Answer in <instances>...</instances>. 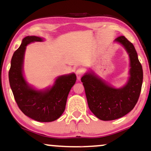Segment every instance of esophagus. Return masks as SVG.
<instances>
[{
  "label": "esophagus",
  "mask_w": 151,
  "mask_h": 151,
  "mask_svg": "<svg viewBox=\"0 0 151 151\" xmlns=\"http://www.w3.org/2000/svg\"><path fill=\"white\" fill-rule=\"evenodd\" d=\"M83 74V72L81 69H78V70L76 71V75H77V78L78 80H80L81 77H82Z\"/></svg>",
  "instance_id": "esophagus-1"
}]
</instances>
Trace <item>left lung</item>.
Here are the masks:
<instances>
[{
    "label": "left lung",
    "instance_id": "obj_1",
    "mask_svg": "<svg viewBox=\"0 0 151 151\" xmlns=\"http://www.w3.org/2000/svg\"><path fill=\"white\" fill-rule=\"evenodd\" d=\"M114 42L124 48L129 58V77L124 86H112L91 69L81 79L88 108L96 117L103 121L119 119L132 111L139 100L143 83L142 66L134 45L124 36H119Z\"/></svg>",
    "mask_w": 151,
    "mask_h": 151
}]
</instances>
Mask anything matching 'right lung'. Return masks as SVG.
Segmentation results:
<instances>
[{
  "instance_id": "right-lung-1",
  "label": "right lung",
  "mask_w": 151,
  "mask_h": 151,
  "mask_svg": "<svg viewBox=\"0 0 151 151\" xmlns=\"http://www.w3.org/2000/svg\"><path fill=\"white\" fill-rule=\"evenodd\" d=\"M43 38L27 36L14 52L9 71V82L16 103L27 117L41 122L55 121L63 115L71 88L77 81L72 72L57 77L52 86L38 89L27 82L24 74V60L27 45L42 42Z\"/></svg>"
}]
</instances>
